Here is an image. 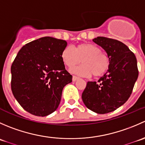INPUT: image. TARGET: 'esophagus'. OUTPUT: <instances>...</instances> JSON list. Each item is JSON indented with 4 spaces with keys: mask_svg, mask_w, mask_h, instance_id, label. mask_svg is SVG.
I'll list each match as a JSON object with an SVG mask.
<instances>
[{
    "mask_svg": "<svg viewBox=\"0 0 145 145\" xmlns=\"http://www.w3.org/2000/svg\"><path fill=\"white\" fill-rule=\"evenodd\" d=\"M79 79V77L78 76H73L72 77V81H76L77 80Z\"/></svg>",
    "mask_w": 145,
    "mask_h": 145,
    "instance_id": "esophagus-1",
    "label": "esophagus"
}]
</instances>
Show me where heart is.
Instances as JSON below:
<instances>
[{
	"instance_id": "b5f03b06",
	"label": "heart",
	"mask_w": 145,
	"mask_h": 145,
	"mask_svg": "<svg viewBox=\"0 0 145 145\" xmlns=\"http://www.w3.org/2000/svg\"><path fill=\"white\" fill-rule=\"evenodd\" d=\"M61 57L69 68L75 67L81 61L83 64L72 69V71L83 76H102L109 70L110 64L107 55L102 52L100 48L91 43H81L75 50L72 47H66Z\"/></svg>"
}]
</instances>
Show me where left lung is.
<instances>
[{
	"mask_svg": "<svg viewBox=\"0 0 145 145\" xmlns=\"http://www.w3.org/2000/svg\"><path fill=\"white\" fill-rule=\"evenodd\" d=\"M93 40L106 51L110 64L98 81L88 82L82 100L88 109L104 114L116 110L128 100L139 71L135 55L122 42L102 36Z\"/></svg>",
	"mask_w": 145,
	"mask_h": 145,
	"instance_id": "1",
	"label": "left lung"
}]
</instances>
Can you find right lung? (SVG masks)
<instances>
[{"label": "right lung", "mask_w": 145, "mask_h": 145, "mask_svg": "<svg viewBox=\"0 0 145 145\" xmlns=\"http://www.w3.org/2000/svg\"><path fill=\"white\" fill-rule=\"evenodd\" d=\"M67 43L55 38H40L28 43L11 66V89L23 109L45 116L57 109L62 90L72 81L61 57Z\"/></svg>", "instance_id": "1"}]
</instances>
